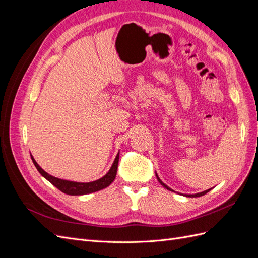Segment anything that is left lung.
Returning <instances> with one entry per match:
<instances>
[{
  "label": "left lung",
  "mask_w": 258,
  "mask_h": 258,
  "mask_svg": "<svg viewBox=\"0 0 258 258\" xmlns=\"http://www.w3.org/2000/svg\"><path fill=\"white\" fill-rule=\"evenodd\" d=\"M156 176H157V179H158V182L163 186V187H165V188H167L168 190H171V191H174V190H172V189H171L170 188V187H168L165 183H162L161 182V179L159 178V176L157 175V173H156ZM211 190V188L210 189H208V190H205V191H201V192H198V194H194V195H187V194H185V195H183V196H185V197H190V198H192V197H200V196H204V195H206L207 192H209Z\"/></svg>",
  "instance_id": "obj_1"
}]
</instances>
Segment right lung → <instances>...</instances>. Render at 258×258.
<instances>
[{"label": "right lung", "mask_w": 258, "mask_h": 258, "mask_svg": "<svg viewBox=\"0 0 258 258\" xmlns=\"http://www.w3.org/2000/svg\"><path fill=\"white\" fill-rule=\"evenodd\" d=\"M31 159H32L34 166L36 167L38 172L42 174V176H44L46 179H47V181H49L53 186H56L59 190H61L62 192H64L67 195H71V196H81V195H87V194H91V192L103 189V188H105V187L110 186L113 183V181L116 177L117 167H118L119 153L117 154L111 169L108 170V172L104 176L97 179V181L88 182V183L67 181V179H61L58 177H54V176L48 174L46 171H44L40 166L37 165V162L35 161L32 155H31Z\"/></svg>", "instance_id": "right-lung-1"}]
</instances>
